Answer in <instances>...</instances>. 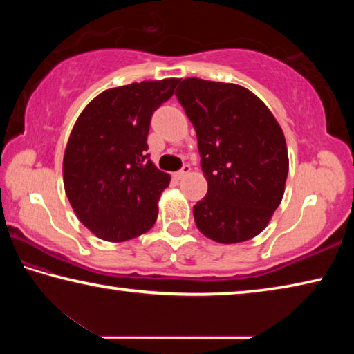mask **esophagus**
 <instances>
[{
    "instance_id": "esophagus-1",
    "label": "esophagus",
    "mask_w": 354,
    "mask_h": 354,
    "mask_svg": "<svg viewBox=\"0 0 354 354\" xmlns=\"http://www.w3.org/2000/svg\"><path fill=\"white\" fill-rule=\"evenodd\" d=\"M190 173V165H183V169L179 170V171H176V178L178 179H183V178H185Z\"/></svg>"
}]
</instances>
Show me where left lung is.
<instances>
[{
    "instance_id": "1",
    "label": "left lung",
    "mask_w": 354,
    "mask_h": 354,
    "mask_svg": "<svg viewBox=\"0 0 354 354\" xmlns=\"http://www.w3.org/2000/svg\"><path fill=\"white\" fill-rule=\"evenodd\" d=\"M175 95L195 128L207 181V195L194 206L196 227L218 243L250 241L283 200L289 173L283 129L237 84L187 77Z\"/></svg>"
}]
</instances>
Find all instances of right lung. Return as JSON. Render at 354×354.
I'll list each match as a JSON object with an SVG mask.
<instances>
[{
  "instance_id": "right-lung-1",
  "label": "right lung",
  "mask_w": 354,
  "mask_h": 354,
  "mask_svg": "<svg viewBox=\"0 0 354 354\" xmlns=\"http://www.w3.org/2000/svg\"><path fill=\"white\" fill-rule=\"evenodd\" d=\"M179 80L133 82L100 93L77 117L64 154V187L95 236L124 242L151 230L170 175L147 153L153 112Z\"/></svg>"
}]
</instances>
